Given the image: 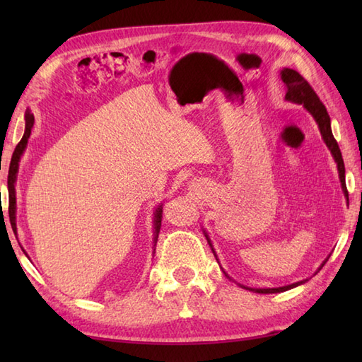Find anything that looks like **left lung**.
<instances>
[{
  "label": "left lung",
  "instance_id": "obj_1",
  "mask_svg": "<svg viewBox=\"0 0 362 362\" xmlns=\"http://www.w3.org/2000/svg\"><path fill=\"white\" fill-rule=\"evenodd\" d=\"M281 81L284 83V87H286V99H288V101L303 104L306 107V110L311 112L314 119L317 121L320 134H322V136H324V141L327 143L328 149L332 151L333 157H334L336 163H337V171H339V179H341L344 194H345V197L349 199L347 185H345V166H344L342 153H341L339 146H337V141L334 140V136H333L332 126H329V117H328L324 103L320 101V98L317 96L316 91H314V88L310 86V82L306 81L302 74L297 73L296 70H291V68H284V70L281 71ZM325 263H327V261H325ZM324 264H322V266H324ZM302 283H305V281L292 283V284H289V286H283V288L253 289V291L259 292V294H274V292H283V291H288L291 288H296Z\"/></svg>",
  "mask_w": 362,
  "mask_h": 362
}]
</instances>
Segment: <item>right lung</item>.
I'll return each instance as SVG.
<instances>
[{
	"label": "right lung",
	"mask_w": 362,
	"mask_h": 362,
	"mask_svg": "<svg viewBox=\"0 0 362 362\" xmlns=\"http://www.w3.org/2000/svg\"><path fill=\"white\" fill-rule=\"evenodd\" d=\"M34 127V115H30L29 112L26 113V130H25V135L20 140V143L17 144V148H15L13 153H12V160H11V166H9V175H7V189H9V216L11 219V226L13 230H17L15 227V179H17V171H18V161L23 151H25L26 144H28V138L30 135V130ZM153 226H156V241L158 238V232H160V227H161V206L160 209L156 210V219H153Z\"/></svg>",
	"instance_id": "obj_1"
}]
</instances>
